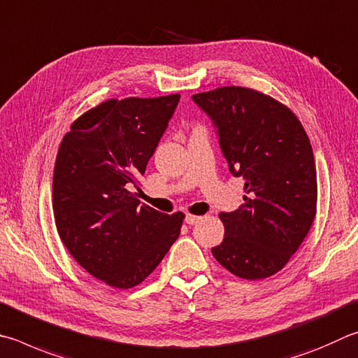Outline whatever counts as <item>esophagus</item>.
I'll list each match as a JSON object with an SVG mask.
<instances>
[{
  "label": "esophagus",
  "mask_w": 358,
  "mask_h": 358,
  "mask_svg": "<svg viewBox=\"0 0 358 358\" xmlns=\"http://www.w3.org/2000/svg\"><path fill=\"white\" fill-rule=\"evenodd\" d=\"M201 217L200 216H196V214H191V213H187L186 214V224H189V225H194V224H197L199 220H200Z\"/></svg>",
  "instance_id": "1"
}]
</instances>
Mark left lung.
<instances>
[{
    "label": "left lung",
    "instance_id": "8db88e82",
    "mask_svg": "<svg viewBox=\"0 0 358 358\" xmlns=\"http://www.w3.org/2000/svg\"><path fill=\"white\" fill-rule=\"evenodd\" d=\"M192 100L217 127L230 172L245 181L244 203L219 214L225 233L213 257L245 280L274 275L303 243L316 216L308 136L287 105L255 89L225 86Z\"/></svg>",
    "mask_w": 358,
    "mask_h": 358
}]
</instances>
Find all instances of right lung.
<instances>
[{
    "instance_id": "1",
    "label": "right lung",
    "mask_w": 358,
    "mask_h": 358,
    "mask_svg": "<svg viewBox=\"0 0 358 358\" xmlns=\"http://www.w3.org/2000/svg\"><path fill=\"white\" fill-rule=\"evenodd\" d=\"M178 101V94L101 101L71 123L57 150V233L78 264L109 287H138L180 235L183 213L139 206L131 192Z\"/></svg>"
}]
</instances>
